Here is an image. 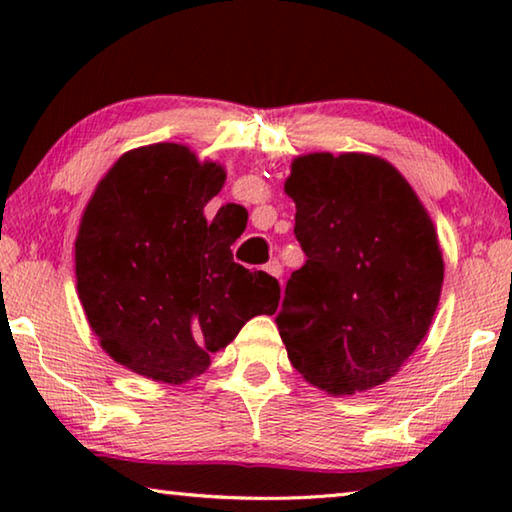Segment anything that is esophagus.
<instances>
[{
  "label": "esophagus",
  "mask_w": 512,
  "mask_h": 512,
  "mask_svg": "<svg viewBox=\"0 0 512 512\" xmlns=\"http://www.w3.org/2000/svg\"><path fill=\"white\" fill-rule=\"evenodd\" d=\"M264 271H266L268 275L277 277V280H282V273H284V268H282V264H280V262H277V259H271V262H268V264L264 266Z\"/></svg>",
  "instance_id": "34e87169"
}]
</instances>
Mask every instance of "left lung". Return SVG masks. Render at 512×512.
<instances>
[{"label":"left lung","mask_w":512,"mask_h":512,"mask_svg":"<svg viewBox=\"0 0 512 512\" xmlns=\"http://www.w3.org/2000/svg\"><path fill=\"white\" fill-rule=\"evenodd\" d=\"M307 262L275 323L309 384L352 395L391 379L427 334L443 287L433 223L393 164L309 153L284 183Z\"/></svg>","instance_id":"8db88e82"}]
</instances>
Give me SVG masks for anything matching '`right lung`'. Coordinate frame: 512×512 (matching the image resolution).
<instances>
[{"label": "right lung", "mask_w": 512, "mask_h": 512, "mask_svg": "<svg viewBox=\"0 0 512 512\" xmlns=\"http://www.w3.org/2000/svg\"><path fill=\"white\" fill-rule=\"evenodd\" d=\"M223 180L187 146H142L121 155L85 207L79 298L101 348L137 375L183 384L246 320L277 309L280 282L232 259L248 212L228 203L205 219Z\"/></svg>", "instance_id": "obj_1"}]
</instances>
